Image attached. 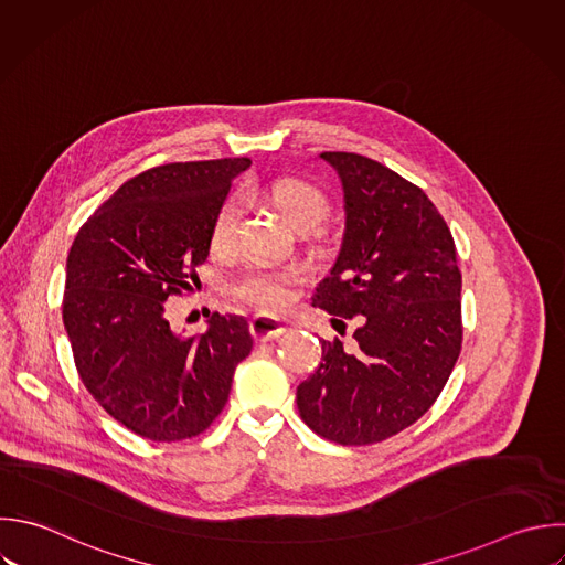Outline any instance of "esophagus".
Masks as SVG:
<instances>
[{
	"label": "esophagus",
	"instance_id": "obj_1",
	"mask_svg": "<svg viewBox=\"0 0 565 565\" xmlns=\"http://www.w3.org/2000/svg\"><path fill=\"white\" fill-rule=\"evenodd\" d=\"M249 331H252V335H254L258 342H267V340L280 338L287 329H285V324L280 322V318L267 316V313H258V316L252 318Z\"/></svg>",
	"mask_w": 565,
	"mask_h": 565
}]
</instances>
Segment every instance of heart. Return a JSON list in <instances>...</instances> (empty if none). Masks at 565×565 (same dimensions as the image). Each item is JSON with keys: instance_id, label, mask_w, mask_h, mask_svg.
<instances>
[{"instance_id": "1", "label": "heart", "mask_w": 565, "mask_h": 565, "mask_svg": "<svg viewBox=\"0 0 565 565\" xmlns=\"http://www.w3.org/2000/svg\"><path fill=\"white\" fill-rule=\"evenodd\" d=\"M267 199L278 207L285 221L300 230L309 232L324 221L329 214L327 194L302 179H280L265 188ZM243 205L236 196H230L221 203L214 223H212V247L230 249L238 234ZM296 274L276 271V269H254L236 282V296L254 305L260 311H280L294 298Z\"/></svg>"}]
</instances>
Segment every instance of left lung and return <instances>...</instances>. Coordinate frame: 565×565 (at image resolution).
I'll return each mask as SVG.
<instances>
[{"instance_id": "obj_1", "label": "left lung", "mask_w": 565, "mask_h": 565, "mask_svg": "<svg viewBox=\"0 0 565 565\" xmlns=\"http://www.w3.org/2000/svg\"><path fill=\"white\" fill-rule=\"evenodd\" d=\"M344 192V236L313 307L358 316L349 347L322 340L298 386L305 424L342 446L382 441L417 422L461 351V274L450 230L428 196L386 166L322 152Z\"/></svg>"}]
</instances>
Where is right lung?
I'll use <instances>...</instances> for the list:
<instances>
[{
	"instance_id": "right-lung-1",
	"label": "right lung",
	"mask_w": 565,
	"mask_h": 565,
	"mask_svg": "<svg viewBox=\"0 0 565 565\" xmlns=\"http://www.w3.org/2000/svg\"><path fill=\"white\" fill-rule=\"evenodd\" d=\"M247 157L168 163L126 181L79 230L66 263L64 327L82 382L126 428L152 441L203 433L249 351L241 316L212 313L179 335L166 300L192 291L212 223Z\"/></svg>"
}]
</instances>
